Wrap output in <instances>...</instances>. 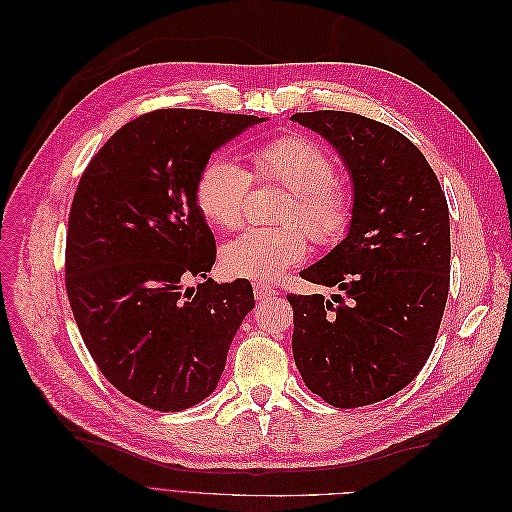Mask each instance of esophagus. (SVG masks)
Returning a JSON list of instances; mask_svg holds the SVG:
<instances>
[{"mask_svg":"<svg viewBox=\"0 0 512 512\" xmlns=\"http://www.w3.org/2000/svg\"><path fill=\"white\" fill-rule=\"evenodd\" d=\"M253 292H255V299H266L270 295H277V288L273 284H264V281H255Z\"/></svg>","mask_w":512,"mask_h":512,"instance_id":"34e87169","label":"esophagus"}]
</instances>
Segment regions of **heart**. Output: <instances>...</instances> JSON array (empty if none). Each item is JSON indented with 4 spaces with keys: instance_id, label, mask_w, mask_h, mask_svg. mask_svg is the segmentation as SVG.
<instances>
[{
    "instance_id": "1",
    "label": "heart",
    "mask_w": 512,
    "mask_h": 512,
    "mask_svg": "<svg viewBox=\"0 0 512 512\" xmlns=\"http://www.w3.org/2000/svg\"><path fill=\"white\" fill-rule=\"evenodd\" d=\"M253 178L288 189L275 228H248L222 246L228 277L268 281L308 257V235L323 246L336 244L352 224L354 200L336 178L332 154L299 134L277 136L250 151V173L228 156L211 158L195 178V204L206 222L233 231L244 222Z\"/></svg>"
}]
</instances>
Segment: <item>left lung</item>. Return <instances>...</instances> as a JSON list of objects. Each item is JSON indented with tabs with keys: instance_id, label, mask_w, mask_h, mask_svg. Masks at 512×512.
I'll list each match as a JSON object with an SVG mask.
<instances>
[{
	"instance_id": "8db88e82",
	"label": "left lung",
	"mask_w": 512,
	"mask_h": 512,
	"mask_svg": "<svg viewBox=\"0 0 512 512\" xmlns=\"http://www.w3.org/2000/svg\"><path fill=\"white\" fill-rule=\"evenodd\" d=\"M350 169V233L301 277L341 295H288L292 354L312 394L339 409L407 387L431 356L449 297V206L422 151L352 112H299Z\"/></svg>"
}]
</instances>
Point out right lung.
Returning <instances> with one entry per match:
<instances>
[{
	"label": "right lung",
	"instance_id": "add662e5",
	"mask_svg": "<svg viewBox=\"0 0 512 512\" xmlns=\"http://www.w3.org/2000/svg\"><path fill=\"white\" fill-rule=\"evenodd\" d=\"M264 118L154 110L123 125L85 167L65 237V290L83 343L140 405L182 411L217 387L253 310L248 279L215 284V239L195 204L211 154ZM189 278H202L184 289Z\"/></svg>",
	"mask_w": 512,
	"mask_h": 512
}]
</instances>
